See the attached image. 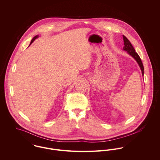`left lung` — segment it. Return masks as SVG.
I'll return each mask as SVG.
<instances>
[{"instance_id":"left-lung-1","label":"left lung","mask_w":160,"mask_h":160,"mask_svg":"<svg viewBox=\"0 0 160 160\" xmlns=\"http://www.w3.org/2000/svg\"><path fill=\"white\" fill-rule=\"evenodd\" d=\"M122 38H123V41H124V47H123V50L126 51L127 53L130 55L131 57H132L137 62L140 68L141 69L142 71V74L143 77V74H144V68H143V66L142 62V60L140 58V57L138 56V55L136 52V50L134 49V48L133 47V46H132L131 43L130 42V41L128 39V38L124 36V35H122Z\"/></svg>"}]
</instances>
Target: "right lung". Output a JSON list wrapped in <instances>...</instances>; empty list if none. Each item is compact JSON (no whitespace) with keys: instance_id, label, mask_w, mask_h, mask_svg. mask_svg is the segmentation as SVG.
I'll use <instances>...</instances> for the list:
<instances>
[{"instance_id":"right-lung-1","label":"right lung","mask_w":160,"mask_h":160,"mask_svg":"<svg viewBox=\"0 0 160 160\" xmlns=\"http://www.w3.org/2000/svg\"><path fill=\"white\" fill-rule=\"evenodd\" d=\"M39 38V35H36V36H35L32 39V40H31V42H30V44H29V46L35 41V39H38Z\"/></svg>"}]
</instances>
